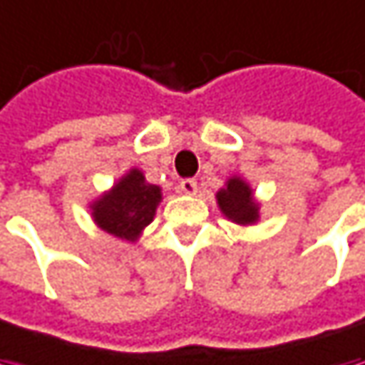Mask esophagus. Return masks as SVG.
I'll return each instance as SVG.
<instances>
[{"mask_svg": "<svg viewBox=\"0 0 365 365\" xmlns=\"http://www.w3.org/2000/svg\"><path fill=\"white\" fill-rule=\"evenodd\" d=\"M180 191L185 192V195H197V180L195 178L180 180Z\"/></svg>", "mask_w": 365, "mask_h": 365, "instance_id": "34e87169", "label": "esophagus"}]
</instances>
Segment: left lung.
Segmentation results:
<instances>
[{"instance_id": "obj_1", "label": "left lung", "mask_w": 365, "mask_h": 365, "mask_svg": "<svg viewBox=\"0 0 365 365\" xmlns=\"http://www.w3.org/2000/svg\"><path fill=\"white\" fill-rule=\"evenodd\" d=\"M217 207L222 215L236 226H255L261 222V201L255 197L250 182L240 174L226 178L224 187L215 192Z\"/></svg>"}]
</instances>
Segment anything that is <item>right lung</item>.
<instances>
[{
	"mask_svg": "<svg viewBox=\"0 0 365 365\" xmlns=\"http://www.w3.org/2000/svg\"><path fill=\"white\" fill-rule=\"evenodd\" d=\"M162 203V189L145 180L139 168H129L108 191L101 192L88 203L92 222L106 234L137 242L154 222L155 210Z\"/></svg>",
	"mask_w": 365,
	"mask_h": 365,
	"instance_id": "obj_1",
	"label": "right lung"
}]
</instances>
